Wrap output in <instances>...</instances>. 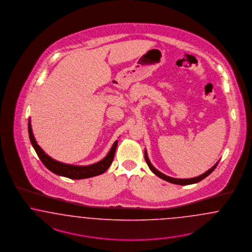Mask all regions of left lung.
I'll return each instance as SVG.
<instances>
[{
	"instance_id": "1",
	"label": "left lung",
	"mask_w": 252,
	"mask_h": 252,
	"mask_svg": "<svg viewBox=\"0 0 252 252\" xmlns=\"http://www.w3.org/2000/svg\"><path fill=\"white\" fill-rule=\"evenodd\" d=\"M144 158H145V160H146V163H147V165H148V167L150 168V170H151L157 176H158L159 178H161L163 180H165V181L169 182V183H171V184H175V185H181V186H187V185H192V184H196V183H198V182L201 181L202 179H204L205 177H207L210 173H211L212 171H214L215 169H216V167L218 166V164H219V161L217 162L213 167H212L211 169H209L208 171H205L204 173H202L201 175H199V176H196V177H193V178H186V179H181V178H173V177H171V176H168V175H166V174H164V173H162L160 171H158V170H157L153 165H152L151 162L149 160V158H148V156H147V152L146 150L144 151Z\"/></svg>"
}]
</instances>
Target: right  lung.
I'll list each match as a JSON object with an SVG mask.
<instances>
[{
  "instance_id": "1",
  "label": "right lung",
  "mask_w": 252,
  "mask_h": 252,
  "mask_svg": "<svg viewBox=\"0 0 252 252\" xmlns=\"http://www.w3.org/2000/svg\"><path fill=\"white\" fill-rule=\"evenodd\" d=\"M28 131H29L31 143L33 149L36 152L42 163L46 166V168L57 175L67 177L70 179H85V178H90L93 176H96L104 173L109 169V167L112 163L115 150L117 147V143H118V141H115V142L112 144L111 150L108 153V155L103 159H101L100 161L87 165V166H78V165L65 164L63 162L57 161L43 151V149L37 144V142L34 139V136L32 134L30 119L28 124Z\"/></svg>"
}]
</instances>
